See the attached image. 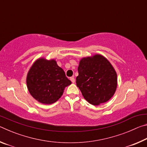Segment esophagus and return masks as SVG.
<instances>
[{
    "label": "esophagus",
    "instance_id": "obj_1",
    "mask_svg": "<svg viewBox=\"0 0 147 147\" xmlns=\"http://www.w3.org/2000/svg\"><path fill=\"white\" fill-rule=\"evenodd\" d=\"M70 80H71V81L72 82H73V83H74V82H75V79H74V77H71V78H70Z\"/></svg>",
    "mask_w": 147,
    "mask_h": 147
}]
</instances>
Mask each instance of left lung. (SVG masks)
I'll return each instance as SVG.
<instances>
[{
	"label": "left lung",
	"mask_w": 147,
	"mask_h": 147,
	"mask_svg": "<svg viewBox=\"0 0 147 147\" xmlns=\"http://www.w3.org/2000/svg\"><path fill=\"white\" fill-rule=\"evenodd\" d=\"M78 71L76 86L89 104L100 105L115 94L117 75L112 65L102 55L95 54L82 58Z\"/></svg>",
	"instance_id": "1"
}]
</instances>
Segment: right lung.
<instances>
[{
  "mask_svg": "<svg viewBox=\"0 0 147 147\" xmlns=\"http://www.w3.org/2000/svg\"><path fill=\"white\" fill-rule=\"evenodd\" d=\"M71 82L55 59L39 58L29 69L26 85L32 97L39 102L51 104L58 100Z\"/></svg>",
  "mask_w": 147,
  "mask_h": 147,
  "instance_id": "right-lung-1",
  "label": "right lung"
}]
</instances>
